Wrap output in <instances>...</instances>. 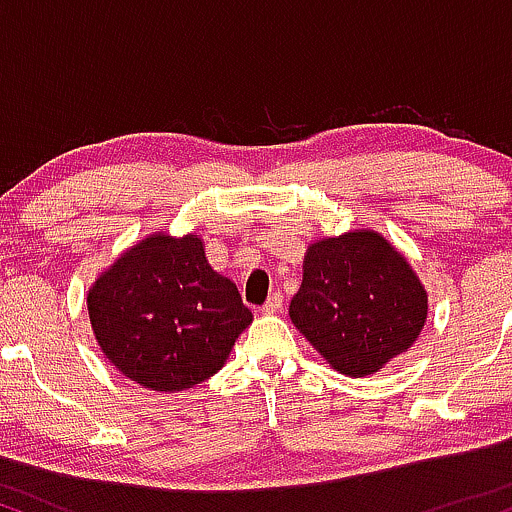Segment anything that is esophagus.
<instances>
[{"label":"esophagus","instance_id":"34e87169","mask_svg":"<svg viewBox=\"0 0 512 512\" xmlns=\"http://www.w3.org/2000/svg\"><path fill=\"white\" fill-rule=\"evenodd\" d=\"M284 310V296L281 293H272V296L267 298V303L262 305V313L264 315H276Z\"/></svg>","mask_w":512,"mask_h":512}]
</instances>
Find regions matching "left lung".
<instances>
[{"label": "left lung", "instance_id": "obj_1", "mask_svg": "<svg viewBox=\"0 0 512 512\" xmlns=\"http://www.w3.org/2000/svg\"><path fill=\"white\" fill-rule=\"evenodd\" d=\"M426 291L378 233L354 231L308 248L291 322L332 368L370 375L416 342Z\"/></svg>", "mask_w": 512, "mask_h": 512}]
</instances>
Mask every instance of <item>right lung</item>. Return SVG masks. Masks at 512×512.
<instances>
[{
  "label": "right lung",
  "mask_w": 512,
  "mask_h": 512,
  "mask_svg": "<svg viewBox=\"0 0 512 512\" xmlns=\"http://www.w3.org/2000/svg\"><path fill=\"white\" fill-rule=\"evenodd\" d=\"M88 315L108 361L158 392L211 378L252 322L197 236H151L127 250L88 291Z\"/></svg>",
  "instance_id": "1"
}]
</instances>
